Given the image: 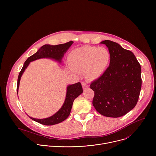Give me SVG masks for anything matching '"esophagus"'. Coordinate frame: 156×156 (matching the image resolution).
<instances>
[{
    "label": "esophagus",
    "mask_w": 156,
    "mask_h": 156,
    "mask_svg": "<svg viewBox=\"0 0 156 156\" xmlns=\"http://www.w3.org/2000/svg\"><path fill=\"white\" fill-rule=\"evenodd\" d=\"M81 84H82V86H83V90H85V89H86V88L88 87V85H87L86 83H84V82H83V81L81 83Z\"/></svg>",
    "instance_id": "34e87169"
}]
</instances>
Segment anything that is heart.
I'll return each instance as SVG.
<instances>
[{
	"mask_svg": "<svg viewBox=\"0 0 156 156\" xmlns=\"http://www.w3.org/2000/svg\"><path fill=\"white\" fill-rule=\"evenodd\" d=\"M111 60V54L104 47L84 46L73 50L69 60L72 71L77 73H84L87 81L98 78L105 71Z\"/></svg>",
	"mask_w": 156,
	"mask_h": 156,
	"instance_id": "obj_1",
	"label": "heart"
}]
</instances>
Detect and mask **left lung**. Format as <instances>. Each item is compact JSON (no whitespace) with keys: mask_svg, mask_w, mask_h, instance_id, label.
Listing matches in <instances>:
<instances>
[{"mask_svg":"<svg viewBox=\"0 0 156 156\" xmlns=\"http://www.w3.org/2000/svg\"><path fill=\"white\" fill-rule=\"evenodd\" d=\"M111 54L110 65L90 84L94 91L93 104L101 115L117 118L134 108L141 88V69L134 54L109 40L101 42Z\"/></svg>","mask_w":156,"mask_h":156,"instance_id":"1","label":"left lung"}]
</instances>
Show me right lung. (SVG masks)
Returning <instances> with one entry per match:
<instances>
[{
  "label": "right lung",
  "instance_id": "add662e5",
  "mask_svg": "<svg viewBox=\"0 0 156 156\" xmlns=\"http://www.w3.org/2000/svg\"><path fill=\"white\" fill-rule=\"evenodd\" d=\"M73 43V41H70L66 43L58 44V45L56 46L46 44V45L42 46L34 54L28 57V59L25 61L23 68H22L21 70L20 71L18 77L16 87L17 94L18 91V87L21 77L31 62L41 58H50L54 59L60 63L62 61V58L64 55V54L68 51V49L72 46ZM83 92V91L82 86L80 82L73 84L69 85L67 86V88H66V94L65 102L62 107L54 115L50 117L42 119H37L32 118L31 117H30V118L34 120L35 122H37L44 125H53L59 123L64 121L69 116L74 100L77 97H78Z\"/></svg>",
  "mask_w": 156,
  "mask_h": 156
}]
</instances>
